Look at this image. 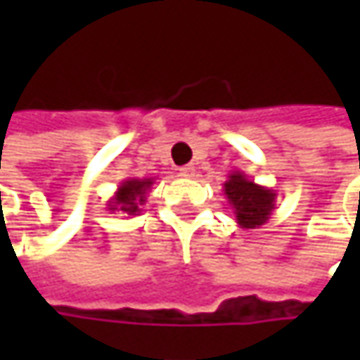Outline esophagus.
<instances>
[{"instance_id":"obj_1","label":"esophagus","mask_w":360,"mask_h":360,"mask_svg":"<svg viewBox=\"0 0 360 360\" xmlns=\"http://www.w3.org/2000/svg\"><path fill=\"white\" fill-rule=\"evenodd\" d=\"M180 176L192 178V176H196V168H194V166H182V168H180Z\"/></svg>"}]
</instances>
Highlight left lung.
<instances>
[{
	"label": "left lung",
	"instance_id": "8db88e82",
	"mask_svg": "<svg viewBox=\"0 0 360 360\" xmlns=\"http://www.w3.org/2000/svg\"><path fill=\"white\" fill-rule=\"evenodd\" d=\"M224 196L229 200L236 224L244 230L260 229L276 208V192L260 186L240 170L229 174L224 182Z\"/></svg>",
	"mask_w": 360,
	"mask_h": 360
}]
</instances>
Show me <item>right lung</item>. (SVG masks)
<instances>
[{
  "label": "right lung",
  "instance_id": "obj_1",
  "mask_svg": "<svg viewBox=\"0 0 360 360\" xmlns=\"http://www.w3.org/2000/svg\"><path fill=\"white\" fill-rule=\"evenodd\" d=\"M156 178H126L114 196L108 200V210L112 214H128L138 216L142 212V206L146 204V194L152 190Z\"/></svg>",
  "mask_w": 360,
  "mask_h": 360
}]
</instances>
